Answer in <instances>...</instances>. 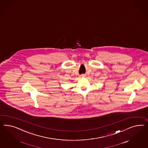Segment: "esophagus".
I'll use <instances>...</instances> for the list:
<instances>
[{"mask_svg": "<svg viewBox=\"0 0 148 148\" xmlns=\"http://www.w3.org/2000/svg\"><path fill=\"white\" fill-rule=\"evenodd\" d=\"M81 76L82 77H84L86 76V75L83 74H81Z\"/></svg>", "mask_w": 148, "mask_h": 148, "instance_id": "esophagus-1", "label": "esophagus"}]
</instances>
